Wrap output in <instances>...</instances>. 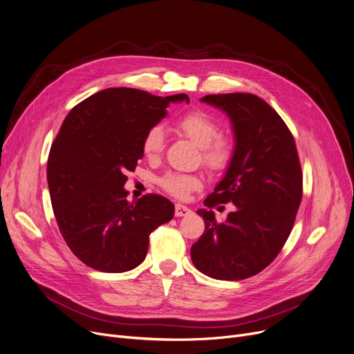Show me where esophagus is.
<instances>
[{
	"label": "esophagus",
	"mask_w": 354,
	"mask_h": 354,
	"mask_svg": "<svg viewBox=\"0 0 354 354\" xmlns=\"http://www.w3.org/2000/svg\"><path fill=\"white\" fill-rule=\"evenodd\" d=\"M192 211L188 208V207H185V205H180V203H176V207H175V215L176 216H187V215H189Z\"/></svg>",
	"instance_id": "1"
}]
</instances>
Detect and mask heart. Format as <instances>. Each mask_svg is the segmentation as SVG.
Masks as SVG:
<instances>
[{"label":"heart","mask_w":354,"mask_h":354,"mask_svg":"<svg viewBox=\"0 0 354 354\" xmlns=\"http://www.w3.org/2000/svg\"><path fill=\"white\" fill-rule=\"evenodd\" d=\"M176 129L196 146L202 149V160L209 171L222 172L230 166L234 158V143L222 136L218 122L205 111L191 110L175 122ZM166 143L165 132L160 126L149 129L142 140V152L147 159L160 156ZM162 188L176 198H185L191 191L202 187V179L196 175L169 172L160 179Z\"/></svg>","instance_id":"1"}]
</instances>
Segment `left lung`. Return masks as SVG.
I'll return each mask as SVG.
<instances>
[{"mask_svg":"<svg viewBox=\"0 0 354 354\" xmlns=\"http://www.w3.org/2000/svg\"><path fill=\"white\" fill-rule=\"evenodd\" d=\"M201 102L225 111L235 146L225 176L196 214L205 231L191 248L194 266L215 280L238 281L261 272L280 254L303 196V174L290 129L251 93L208 95ZM232 201L236 211L218 223L210 209Z\"/></svg>","mask_w":354,"mask_h":354,"instance_id":"8db88e82","label":"left lung"}]
</instances>
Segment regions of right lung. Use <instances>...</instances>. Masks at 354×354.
<instances>
[{"label":"right lung","mask_w":354,"mask_h":354,"mask_svg":"<svg viewBox=\"0 0 354 354\" xmlns=\"http://www.w3.org/2000/svg\"><path fill=\"white\" fill-rule=\"evenodd\" d=\"M187 95L167 97L113 87L74 106L55 136L47 162L54 216L66 244L82 263L103 272L136 268L146 257L149 235L169 222L175 205L149 194L126 199V174L143 158L149 129Z\"/></svg>","instance_id":"add662e5"}]
</instances>
